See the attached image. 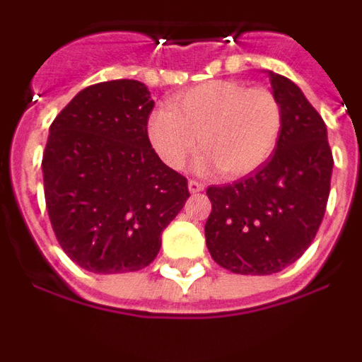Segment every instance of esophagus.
I'll use <instances>...</instances> for the list:
<instances>
[{"label":"esophagus","instance_id":"esophagus-1","mask_svg":"<svg viewBox=\"0 0 362 362\" xmlns=\"http://www.w3.org/2000/svg\"><path fill=\"white\" fill-rule=\"evenodd\" d=\"M188 190H190L192 194H199V192L204 190V185L201 183V181H196V179H190V181H188Z\"/></svg>","mask_w":362,"mask_h":362}]
</instances>
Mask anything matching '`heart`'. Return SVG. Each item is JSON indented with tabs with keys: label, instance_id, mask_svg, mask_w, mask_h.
<instances>
[{
	"label": "heart",
	"instance_id": "obj_1",
	"mask_svg": "<svg viewBox=\"0 0 362 362\" xmlns=\"http://www.w3.org/2000/svg\"><path fill=\"white\" fill-rule=\"evenodd\" d=\"M283 130L276 94L241 81H209L158 108L148 117V137L159 158L181 168L199 146V168L217 166L225 177H243L267 163Z\"/></svg>",
	"mask_w": 362,
	"mask_h": 362
}]
</instances>
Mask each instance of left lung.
Listing matches in <instances>:
<instances>
[{
  "label": "left lung",
  "mask_w": 362,
  "mask_h": 362,
  "mask_svg": "<svg viewBox=\"0 0 362 362\" xmlns=\"http://www.w3.org/2000/svg\"><path fill=\"white\" fill-rule=\"evenodd\" d=\"M268 76L283 108L276 152L250 175L206 188L210 255L243 276H270L305 254L325 217L334 168L319 112L296 83L281 74Z\"/></svg>",
  "instance_id": "left-lung-1"
}]
</instances>
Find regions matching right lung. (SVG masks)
Instances as JSON below:
<instances>
[{
	"label": "right lung",
	"mask_w": 362,
	"mask_h": 362,
	"mask_svg": "<svg viewBox=\"0 0 362 362\" xmlns=\"http://www.w3.org/2000/svg\"><path fill=\"white\" fill-rule=\"evenodd\" d=\"M152 108L141 81L114 79L83 88L50 124L41 161L50 225L94 274L148 267L190 196L187 177L150 145Z\"/></svg>",
	"instance_id": "1"
}]
</instances>
